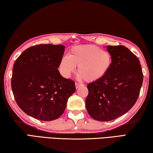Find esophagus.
<instances>
[{"label":"esophagus","instance_id":"34e87169","mask_svg":"<svg viewBox=\"0 0 153 153\" xmlns=\"http://www.w3.org/2000/svg\"><path fill=\"white\" fill-rule=\"evenodd\" d=\"M75 86H76V89H77L78 88L81 86V84H78V83H77V82H76V84H75Z\"/></svg>","mask_w":153,"mask_h":153}]
</instances>
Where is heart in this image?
I'll list each match as a JSON object with an SVG mask.
<instances>
[{
    "label": "heart",
    "instance_id": "heart-1",
    "mask_svg": "<svg viewBox=\"0 0 153 153\" xmlns=\"http://www.w3.org/2000/svg\"><path fill=\"white\" fill-rule=\"evenodd\" d=\"M111 53L93 45L74 46L59 62V71L64 77H69L76 71L80 79L94 82L103 78L113 65Z\"/></svg>",
    "mask_w": 153,
    "mask_h": 153
}]
</instances>
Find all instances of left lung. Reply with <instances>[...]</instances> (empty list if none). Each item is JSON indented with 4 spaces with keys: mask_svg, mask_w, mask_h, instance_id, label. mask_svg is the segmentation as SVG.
Listing matches in <instances>:
<instances>
[{
    "mask_svg": "<svg viewBox=\"0 0 153 153\" xmlns=\"http://www.w3.org/2000/svg\"><path fill=\"white\" fill-rule=\"evenodd\" d=\"M113 58L108 73L87 86L86 107L90 117L100 121L121 117L135 105L143 82L138 59L124 46H107Z\"/></svg>",
    "mask_w": 153,
    "mask_h": 153,
    "instance_id": "1",
    "label": "left lung"
}]
</instances>
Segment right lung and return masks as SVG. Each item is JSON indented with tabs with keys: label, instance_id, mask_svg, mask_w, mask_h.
Segmentation results:
<instances>
[{
	"label": "right lung",
	"instance_id": "1",
	"mask_svg": "<svg viewBox=\"0 0 153 153\" xmlns=\"http://www.w3.org/2000/svg\"><path fill=\"white\" fill-rule=\"evenodd\" d=\"M63 45H39L27 48L13 65L11 88L19 108L36 120L53 121L63 113L75 82L58 70Z\"/></svg>",
	"mask_w": 153,
	"mask_h": 153
}]
</instances>
